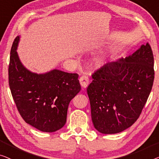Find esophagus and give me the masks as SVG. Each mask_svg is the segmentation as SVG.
Wrapping results in <instances>:
<instances>
[{"mask_svg": "<svg viewBox=\"0 0 159 159\" xmlns=\"http://www.w3.org/2000/svg\"><path fill=\"white\" fill-rule=\"evenodd\" d=\"M79 81L80 85H81V86L84 89H85L88 86V85L89 84V79L87 76H86V75H82V76L79 79Z\"/></svg>", "mask_w": 159, "mask_h": 159, "instance_id": "34e87169", "label": "esophagus"}]
</instances>
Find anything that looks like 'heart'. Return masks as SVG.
I'll use <instances>...</instances> for the list:
<instances>
[{
  "label": "heart",
  "instance_id": "b5f03b06",
  "mask_svg": "<svg viewBox=\"0 0 159 159\" xmlns=\"http://www.w3.org/2000/svg\"><path fill=\"white\" fill-rule=\"evenodd\" d=\"M106 57L104 55H97L92 59V64L97 68H100L104 64Z\"/></svg>",
  "mask_w": 159,
  "mask_h": 159
}]
</instances>
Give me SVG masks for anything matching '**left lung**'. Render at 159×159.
Returning a JSON list of instances; mask_svg holds the SVG:
<instances>
[{"mask_svg":"<svg viewBox=\"0 0 159 159\" xmlns=\"http://www.w3.org/2000/svg\"><path fill=\"white\" fill-rule=\"evenodd\" d=\"M87 88L91 119L103 134H115L135 123L153 86V55L148 43L125 58L109 62L92 75Z\"/></svg>","mask_w":159,"mask_h":159,"instance_id":"obj_1","label":"left lung"}]
</instances>
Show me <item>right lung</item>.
Instances as JSON below:
<instances>
[{"mask_svg": "<svg viewBox=\"0 0 159 159\" xmlns=\"http://www.w3.org/2000/svg\"><path fill=\"white\" fill-rule=\"evenodd\" d=\"M20 36L11 50L8 83L18 111L26 123L52 133L66 122L69 103L81 89L79 75L53 69L44 73L29 70L17 53Z\"/></svg>", "mask_w": 159, "mask_h": 159, "instance_id": "1", "label": "right lung"}]
</instances>
